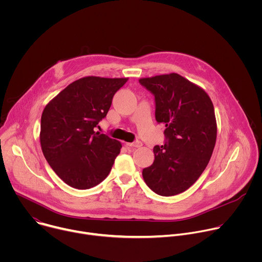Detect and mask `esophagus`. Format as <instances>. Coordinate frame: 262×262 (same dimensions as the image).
Listing matches in <instances>:
<instances>
[{
	"mask_svg": "<svg viewBox=\"0 0 262 262\" xmlns=\"http://www.w3.org/2000/svg\"><path fill=\"white\" fill-rule=\"evenodd\" d=\"M126 146L128 147H135V148H139L142 146V143L140 141H136V142H133V143H125Z\"/></svg>",
	"mask_w": 262,
	"mask_h": 262,
	"instance_id": "34e87169",
	"label": "esophagus"
}]
</instances>
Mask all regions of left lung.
<instances>
[{"instance_id": "8db88e82", "label": "left lung", "mask_w": 262, "mask_h": 262, "mask_svg": "<svg viewBox=\"0 0 262 262\" xmlns=\"http://www.w3.org/2000/svg\"><path fill=\"white\" fill-rule=\"evenodd\" d=\"M156 97V119L166 125L167 142L155 146V162L143 169L145 183L161 196L188 190L206 168L216 140L209 95L178 73L139 80Z\"/></svg>"}]
</instances>
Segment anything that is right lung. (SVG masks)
I'll list each match as a JSON object with an SVG mask.
<instances>
[{
  "instance_id": "right-lung-1",
  "label": "right lung",
  "mask_w": 262,
  "mask_h": 262,
  "mask_svg": "<svg viewBox=\"0 0 262 262\" xmlns=\"http://www.w3.org/2000/svg\"><path fill=\"white\" fill-rule=\"evenodd\" d=\"M128 78L84 77L69 84L45 107L40 145L55 173L68 185L87 190L110 173L121 143L95 132L114 94Z\"/></svg>"
}]
</instances>
